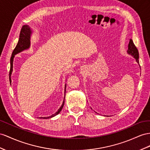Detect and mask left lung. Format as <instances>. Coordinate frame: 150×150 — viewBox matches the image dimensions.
<instances>
[{
	"label": "left lung",
	"instance_id": "obj_1",
	"mask_svg": "<svg viewBox=\"0 0 150 150\" xmlns=\"http://www.w3.org/2000/svg\"><path fill=\"white\" fill-rule=\"evenodd\" d=\"M127 53L130 56H133V57L136 59V62L139 64V52H138V50L136 48V47L134 45V42L132 39H130L129 43L128 45V50H127Z\"/></svg>",
	"mask_w": 150,
	"mask_h": 150
}]
</instances>
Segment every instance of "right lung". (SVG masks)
Here are the masks:
<instances>
[{"instance_id": "add662e5", "label": "right lung", "mask_w": 150, "mask_h": 150, "mask_svg": "<svg viewBox=\"0 0 150 150\" xmlns=\"http://www.w3.org/2000/svg\"><path fill=\"white\" fill-rule=\"evenodd\" d=\"M32 33H33L32 30L31 28H30V27L28 25H24L21 28V32L20 34V38H19V40L18 42V44L16 46V47H15L14 49V51L12 53V55H11V59H10L11 67H10V71H9V81H10L11 83V74H12L13 70V68L14 57L15 55L23 51H25V50H27L30 47V45H31V41H30V39H31V36L32 35ZM66 87H67V84H65L64 100H63L62 105L61 106V107L58 109V110H57L54 114L51 115L50 117H40V118H42L44 119L52 118L60 113V112L61 111V110H62V108H63V106H64L65 93H66Z\"/></svg>"}]
</instances>
